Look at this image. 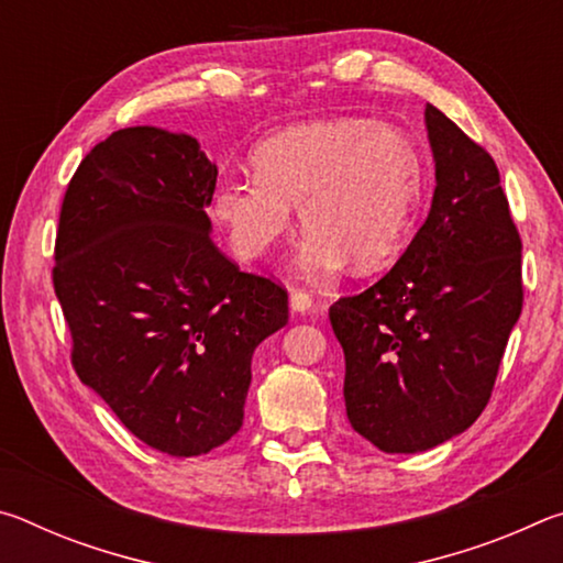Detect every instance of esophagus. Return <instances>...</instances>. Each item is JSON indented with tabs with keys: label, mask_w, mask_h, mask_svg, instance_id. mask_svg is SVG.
Listing matches in <instances>:
<instances>
[{
	"label": "esophagus",
	"mask_w": 563,
	"mask_h": 563,
	"mask_svg": "<svg viewBox=\"0 0 563 563\" xmlns=\"http://www.w3.org/2000/svg\"><path fill=\"white\" fill-rule=\"evenodd\" d=\"M310 308H312V295L300 290V288H295L290 292V310L292 312H308Z\"/></svg>",
	"instance_id": "obj_1"
}]
</instances>
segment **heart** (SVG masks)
<instances>
[{
	"label": "heart",
	"mask_w": 563,
	"mask_h": 563,
	"mask_svg": "<svg viewBox=\"0 0 563 563\" xmlns=\"http://www.w3.org/2000/svg\"><path fill=\"white\" fill-rule=\"evenodd\" d=\"M258 174L228 176L213 216L233 251L255 258L290 223L300 203L305 233L298 268L328 278L352 261L357 273L393 263L409 241L424 196V161L405 131L373 119L300 123L255 148Z\"/></svg>",
	"instance_id": "1"
}]
</instances>
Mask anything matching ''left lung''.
<instances>
[{
  "label": "left lung",
  "mask_w": 563,
  "mask_h": 563,
  "mask_svg": "<svg viewBox=\"0 0 563 563\" xmlns=\"http://www.w3.org/2000/svg\"><path fill=\"white\" fill-rule=\"evenodd\" d=\"M430 216L393 271L330 305L352 430L389 454L452 440L487 407L521 316V238L499 168L427 103Z\"/></svg>",
  "instance_id": "left-lung-1"
}]
</instances>
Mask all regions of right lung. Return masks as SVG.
I'll return each mask as SVG.
<instances>
[{"mask_svg": "<svg viewBox=\"0 0 563 563\" xmlns=\"http://www.w3.org/2000/svg\"><path fill=\"white\" fill-rule=\"evenodd\" d=\"M218 168L196 139L113 131L66 186L52 283L71 365L141 442L198 456L243 427L251 360L288 322V290L218 251Z\"/></svg>", "mask_w": 563, "mask_h": 563, "instance_id": "right-lung-1", "label": "right lung"}]
</instances>
